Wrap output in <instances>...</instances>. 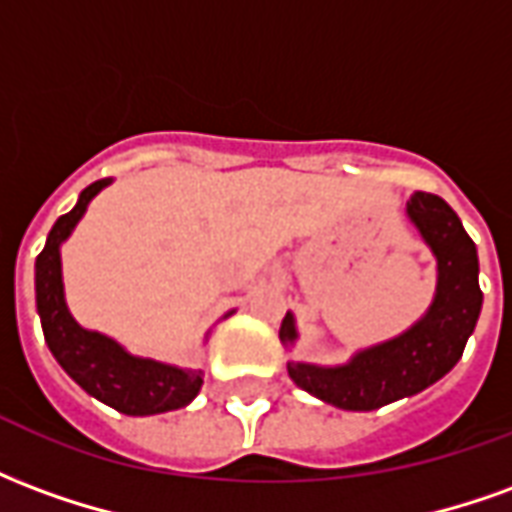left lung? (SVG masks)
<instances>
[{
	"mask_svg": "<svg viewBox=\"0 0 512 512\" xmlns=\"http://www.w3.org/2000/svg\"><path fill=\"white\" fill-rule=\"evenodd\" d=\"M406 213L439 260V285L428 315L406 334L367 348L343 367L288 365L290 378L304 392L345 411H373L436 384L458 365L480 318L483 290L477 282V249L458 213L428 191H417ZM279 337L282 343L296 340L290 315H285Z\"/></svg>",
	"mask_w": 512,
	"mask_h": 512,
	"instance_id": "1",
	"label": "left lung"
}]
</instances>
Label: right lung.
I'll list each match as a JSON object with an SVG mask.
<instances>
[{
    "label": "right lung",
    "instance_id": "1",
    "mask_svg": "<svg viewBox=\"0 0 512 512\" xmlns=\"http://www.w3.org/2000/svg\"><path fill=\"white\" fill-rule=\"evenodd\" d=\"M104 186H109V178L95 180L79 194L76 208L57 219L43 252L35 260V293H38L43 334L54 359L87 395L98 397L106 406L131 417L175 411L191 403L200 392V370H180V367L126 354L115 340L82 329L65 307L60 244L84 216L87 202Z\"/></svg>",
    "mask_w": 512,
    "mask_h": 512
}]
</instances>
